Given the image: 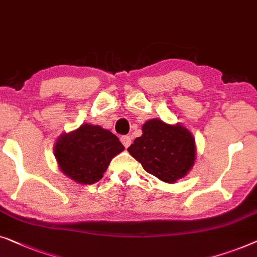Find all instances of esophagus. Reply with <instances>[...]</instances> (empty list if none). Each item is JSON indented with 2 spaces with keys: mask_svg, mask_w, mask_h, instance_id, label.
<instances>
[{
  "mask_svg": "<svg viewBox=\"0 0 257 257\" xmlns=\"http://www.w3.org/2000/svg\"><path fill=\"white\" fill-rule=\"evenodd\" d=\"M121 142H122V144H123L125 148H128L130 146V143H132V137L128 136V135L122 136L121 137Z\"/></svg>",
  "mask_w": 257,
  "mask_h": 257,
  "instance_id": "34e87169",
  "label": "esophagus"
}]
</instances>
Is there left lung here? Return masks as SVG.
<instances>
[{
	"label": "left lung",
	"mask_w": 257,
	"mask_h": 257,
	"mask_svg": "<svg viewBox=\"0 0 257 257\" xmlns=\"http://www.w3.org/2000/svg\"><path fill=\"white\" fill-rule=\"evenodd\" d=\"M142 133L128 151L147 172L162 182L175 184L191 171L197 149L192 133L186 127L151 118L142 125Z\"/></svg>",
	"instance_id": "obj_1"
}]
</instances>
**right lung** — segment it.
Here are the masks:
<instances>
[{
	"label": "right lung",
	"instance_id": "1",
	"mask_svg": "<svg viewBox=\"0 0 257 257\" xmlns=\"http://www.w3.org/2000/svg\"><path fill=\"white\" fill-rule=\"evenodd\" d=\"M124 147L109 130L82 123L70 133H63L53 147L60 171L82 185L96 183L103 177L110 161Z\"/></svg>",
	"mask_w": 257,
	"mask_h": 257
}]
</instances>
